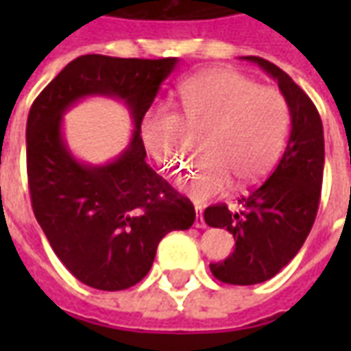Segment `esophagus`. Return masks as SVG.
<instances>
[{"instance_id":"obj_1","label":"esophagus","mask_w":351,"mask_h":351,"mask_svg":"<svg viewBox=\"0 0 351 351\" xmlns=\"http://www.w3.org/2000/svg\"><path fill=\"white\" fill-rule=\"evenodd\" d=\"M195 210H197V216H195V228L205 229L206 223L205 220H203V210H201V206H195Z\"/></svg>"}]
</instances>
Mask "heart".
Segmentation results:
<instances>
[{
  "label": "heart",
  "instance_id": "heart-1",
  "mask_svg": "<svg viewBox=\"0 0 351 351\" xmlns=\"http://www.w3.org/2000/svg\"><path fill=\"white\" fill-rule=\"evenodd\" d=\"M180 114L165 105L148 108L141 122L146 150L167 173L186 161V130L203 133V160L178 180L193 201L223 195L259 182L278 161L289 131L284 93L259 86L235 69H210L178 88Z\"/></svg>",
  "mask_w": 351,
  "mask_h": 351
}]
</instances>
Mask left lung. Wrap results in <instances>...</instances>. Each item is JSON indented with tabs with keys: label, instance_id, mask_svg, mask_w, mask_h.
Returning <instances> with one entry per match:
<instances>
[{
	"label": "left lung",
	"instance_id": "left-lung-1",
	"mask_svg": "<svg viewBox=\"0 0 351 351\" xmlns=\"http://www.w3.org/2000/svg\"><path fill=\"white\" fill-rule=\"evenodd\" d=\"M278 82L291 114L286 152L271 176L239 199L243 208L213 205L205 210L210 228L228 229L235 250L220 263H210L214 278L233 286H252L278 274L301 250L316 220L324 180V125L306 93L278 65L246 56Z\"/></svg>",
	"mask_w": 351,
	"mask_h": 351
}]
</instances>
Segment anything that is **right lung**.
Segmentation results:
<instances>
[{
  "label": "right lung",
  "instance_id": "obj_1",
  "mask_svg": "<svg viewBox=\"0 0 351 351\" xmlns=\"http://www.w3.org/2000/svg\"><path fill=\"white\" fill-rule=\"evenodd\" d=\"M176 58L143 60L86 54L60 71L29 108L26 123L32 206L52 250L73 276L95 289L120 291L145 278L158 244L190 229L195 208L145 161L143 116ZM88 95L122 99L136 123L130 146L99 168L72 158L61 116Z\"/></svg>",
  "mask_w": 351,
  "mask_h": 351
}]
</instances>
